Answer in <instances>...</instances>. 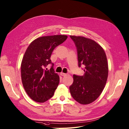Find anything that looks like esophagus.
Here are the masks:
<instances>
[{"label":"esophagus","instance_id":"1","mask_svg":"<svg viewBox=\"0 0 129 129\" xmlns=\"http://www.w3.org/2000/svg\"><path fill=\"white\" fill-rule=\"evenodd\" d=\"M60 74H61V76H66L67 75V73H63V72H61V73H60Z\"/></svg>","mask_w":129,"mask_h":129}]
</instances>
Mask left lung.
Masks as SVG:
<instances>
[{"label":"left lung","instance_id":"obj_1","mask_svg":"<svg viewBox=\"0 0 129 129\" xmlns=\"http://www.w3.org/2000/svg\"><path fill=\"white\" fill-rule=\"evenodd\" d=\"M78 53V66L84 65L82 76L73 75L70 87L73 99L79 103L89 104L102 93L108 76V63L103 48L93 40L83 36H70Z\"/></svg>","mask_w":129,"mask_h":129}]
</instances>
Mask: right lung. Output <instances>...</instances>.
Returning a JSON list of instances; mask_svg holds the SVG:
<instances>
[{
	"label": "right lung",
	"instance_id": "add662e5",
	"mask_svg": "<svg viewBox=\"0 0 129 129\" xmlns=\"http://www.w3.org/2000/svg\"><path fill=\"white\" fill-rule=\"evenodd\" d=\"M64 35L45 36L31 42L26 50L21 64L22 85L33 101L44 103L52 97L59 82L55 73L50 57L53 50L67 39ZM51 63L50 70L46 69Z\"/></svg>",
	"mask_w": 129,
	"mask_h": 129
}]
</instances>
